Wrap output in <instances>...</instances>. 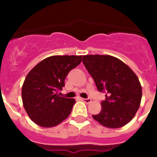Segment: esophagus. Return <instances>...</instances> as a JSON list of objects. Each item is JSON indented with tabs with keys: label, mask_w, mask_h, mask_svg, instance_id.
<instances>
[{
	"label": "esophagus",
	"mask_w": 157,
	"mask_h": 157,
	"mask_svg": "<svg viewBox=\"0 0 157 157\" xmlns=\"http://www.w3.org/2000/svg\"><path fill=\"white\" fill-rule=\"evenodd\" d=\"M81 100L86 103H90L91 102H92V100H91L90 98H81Z\"/></svg>",
	"instance_id": "esophagus-1"
}]
</instances>
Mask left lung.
I'll return each instance as SVG.
<instances>
[{
	"label": "left lung",
	"mask_w": 157,
	"mask_h": 157,
	"mask_svg": "<svg viewBox=\"0 0 157 157\" xmlns=\"http://www.w3.org/2000/svg\"><path fill=\"white\" fill-rule=\"evenodd\" d=\"M84 65L98 91L107 92L102 109L93 118L102 125L117 129L131 121L139 110L142 86L136 74L126 64L111 55H84Z\"/></svg>",
	"instance_id": "8db88e82"
}]
</instances>
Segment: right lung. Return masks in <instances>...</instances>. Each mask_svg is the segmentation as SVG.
I'll list each match as a JSON object with an SVG mask.
<instances>
[{
	"label": "right lung",
	"mask_w": 157,
	"mask_h": 157,
	"mask_svg": "<svg viewBox=\"0 0 157 157\" xmlns=\"http://www.w3.org/2000/svg\"><path fill=\"white\" fill-rule=\"evenodd\" d=\"M81 59V55H54L43 59L28 72L22 87V100L28 117L37 125L56 126L68 117L76 101L60 97L58 91Z\"/></svg>",
	"instance_id": "obj_1"
}]
</instances>
